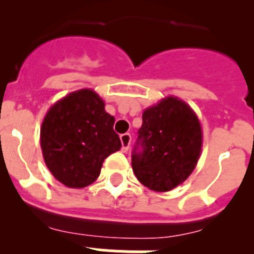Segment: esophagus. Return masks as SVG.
Listing matches in <instances>:
<instances>
[{
    "label": "esophagus",
    "mask_w": 254,
    "mask_h": 254,
    "mask_svg": "<svg viewBox=\"0 0 254 254\" xmlns=\"http://www.w3.org/2000/svg\"><path fill=\"white\" fill-rule=\"evenodd\" d=\"M121 142H122L123 152L128 151L129 143H131V134H129V133L121 134Z\"/></svg>",
    "instance_id": "1"
}]
</instances>
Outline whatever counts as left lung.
Masks as SVG:
<instances>
[{
	"instance_id": "left-lung-1",
	"label": "left lung",
	"mask_w": 254,
	"mask_h": 254,
	"mask_svg": "<svg viewBox=\"0 0 254 254\" xmlns=\"http://www.w3.org/2000/svg\"><path fill=\"white\" fill-rule=\"evenodd\" d=\"M137 133L132 169L145 187L167 192L193 172L202 147V131L185 102L168 96L147 108Z\"/></svg>"
}]
</instances>
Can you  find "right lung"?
<instances>
[{
    "mask_svg": "<svg viewBox=\"0 0 254 254\" xmlns=\"http://www.w3.org/2000/svg\"><path fill=\"white\" fill-rule=\"evenodd\" d=\"M90 89L73 91L51 108L40 128L47 167L69 188H84L99 177L103 161L122 147L114 117Z\"/></svg>",
    "mask_w": 254,
    "mask_h": 254,
    "instance_id": "1",
    "label": "right lung"
}]
</instances>
